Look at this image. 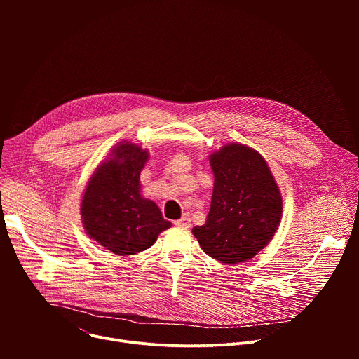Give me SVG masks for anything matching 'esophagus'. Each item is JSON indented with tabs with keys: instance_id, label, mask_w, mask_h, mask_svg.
<instances>
[{
	"instance_id": "1",
	"label": "esophagus",
	"mask_w": 359,
	"mask_h": 359,
	"mask_svg": "<svg viewBox=\"0 0 359 359\" xmlns=\"http://www.w3.org/2000/svg\"><path fill=\"white\" fill-rule=\"evenodd\" d=\"M173 224L177 226V227H182V229H189L190 227V217L189 216H183L182 219L175 220Z\"/></svg>"
}]
</instances>
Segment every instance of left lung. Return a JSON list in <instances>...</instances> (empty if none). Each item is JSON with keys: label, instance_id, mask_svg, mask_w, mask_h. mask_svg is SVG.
<instances>
[{"label": "left lung", "instance_id": "left-lung-1", "mask_svg": "<svg viewBox=\"0 0 359 359\" xmlns=\"http://www.w3.org/2000/svg\"><path fill=\"white\" fill-rule=\"evenodd\" d=\"M215 186L206 223L193 227L212 259L238 264L274 237L283 215L280 189L267 162L254 149L229 143L210 155Z\"/></svg>", "mask_w": 359, "mask_h": 359}]
</instances>
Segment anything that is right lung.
<instances>
[{"mask_svg": "<svg viewBox=\"0 0 359 359\" xmlns=\"http://www.w3.org/2000/svg\"><path fill=\"white\" fill-rule=\"evenodd\" d=\"M147 150L130 142L118 143L85 189L81 216L86 234L118 255L140 252L172 226L155 201L140 194V172Z\"/></svg>", "mask_w": 359, "mask_h": 359, "instance_id": "right-lung-1", "label": "right lung"}]
</instances>
